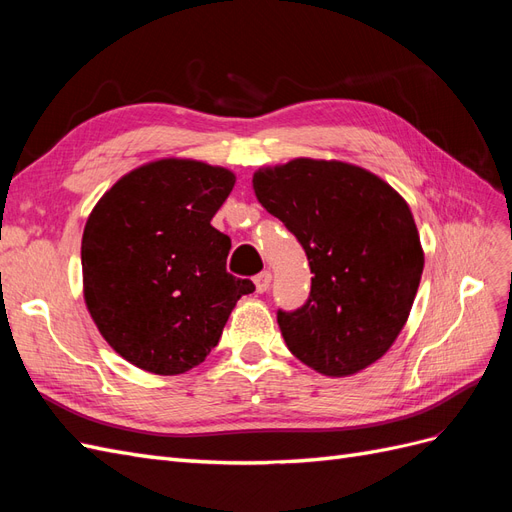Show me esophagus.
Masks as SVG:
<instances>
[{"instance_id":"1","label":"esophagus","mask_w":512,"mask_h":512,"mask_svg":"<svg viewBox=\"0 0 512 512\" xmlns=\"http://www.w3.org/2000/svg\"><path fill=\"white\" fill-rule=\"evenodd\" d=\"M271 271H262V273H258L256 277H254V284H256V290L258 292H267L269 290V286H271Z\"/></svg>"}]
</instances>
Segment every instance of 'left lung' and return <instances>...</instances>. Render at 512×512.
I'll list each match as a JSON object with an SVG mask.
<instances>
[{
	"instance_id": "1",
	"label": "left lung",
	"mask_w": 512,
	"mask_h": 512,
	"mask_svg": "<svg viewBox=\"0 0 512 512\" xmlns=\"http://www.w3.org/2000/svg\"><path fill=\"white\" fill-rule=\"evenodd\" d=\"M252 185L314 273L305 305L277 312L288 350L331 378L376 363L404 329L425 265L406 200L369 170L337 160L260 168Z\"/></svg>"
}]
</instances>
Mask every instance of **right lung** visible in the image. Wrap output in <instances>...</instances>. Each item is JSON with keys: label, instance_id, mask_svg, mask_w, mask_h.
Masks as SVG:
<instances>
[{"label": "right lung", "instance_id": "right-lung-1", "mask_svg": "<svg viewBox=\"0 0 512 512\" xmlns=\"http://www.w3.org/2000/svg\"><path fill=\"white\" fill-rule=\"evenodd\" d=\"M235 179L222 166L164 158L123 175L89 213L85 303L128 363L158 376L200 365L232 307L254 292L226 271L230 239L211 226Z\"/></svg>", "mask_w": 512, "mask_h": 512}]
</instances>
